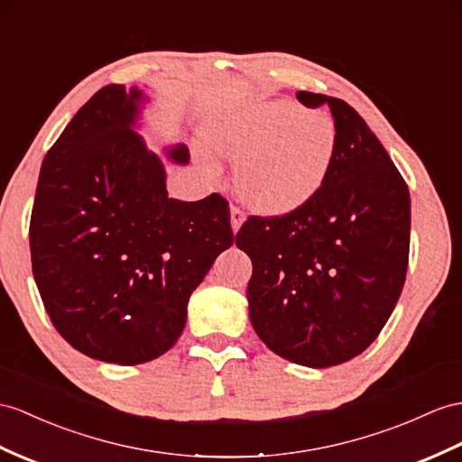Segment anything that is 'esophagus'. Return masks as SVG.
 Listing matches in <instances>:
<instances>
[{"label": "esophagus", "instance_id": "esophagus-1", "mask_svg": "<svg viewBox=\"0 0 462 462\" xmlns=\"http://www.w3.org/2000/svg\"><path fill=\"white\" fill-rule=\"evenodd\" d=\"M243 221H245V211L237 206H231V227H233L235 233L241 229Z\"/></svg>", "mask_w": 462, "mask_h": 462}]
</instances>
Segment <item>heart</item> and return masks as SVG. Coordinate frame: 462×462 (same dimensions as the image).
Returning <instances> with one entry per match:
<instances>
[{"label":"heart","instance_id":"heart-1","mask_svg":"<svg viewBox=\"0 0 462 462\" xmlns=\"http://www.w3.org/2000/svg\"><path fill=\"white\" fill-rule=\"evenodd\" d=\"M204 139L213 152L235 162L241 198L263 213H286L316 196L339 141L328 114L288 99L231 109L206 123Z\"/></svg>","mask_w":462,"mask_h":462}]
</instances>
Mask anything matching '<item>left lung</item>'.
<instances>
[{
	"label": "left lung",
	"mask_w": 462,
	"mask_h": 462,
	"mask_svg": "<svg viewBox=\"0 0 462 462\" xmlns=\"http://www.w3.org/2000/svg\"><path fill=\"white\" fill-rule=\"evenodd\" d=\"M329 106L337 154L328 180L282 216H251L235 245L251 256L246 286L256 335L286 361L328 368L351 361L392 316L410 258V189L365 119L339 97Z\"/></svg>",
	"instance_id": "1"
}]
</instances>
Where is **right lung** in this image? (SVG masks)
<instances>
[{
	"instance_id": "obj_1",
	"label": "right lung",
	"mask_w": 462,
	"mask_h": 462,
	"mask_svg": "<svg viewBox=\"0 0 462 462\" xmlns=\"http://www.w3.org/2000/svg\"><path fill=\"white\" fill-rule=\"evenodd\" d=\"M141 92L109 84L41 166L29 243L52 325L96 361L141 365L182 335L188 300L235 235L229 201L168 198L159 156L131 129ZM171 159L188 162L184 144Z\"/></svg>"
}]
</instances>
